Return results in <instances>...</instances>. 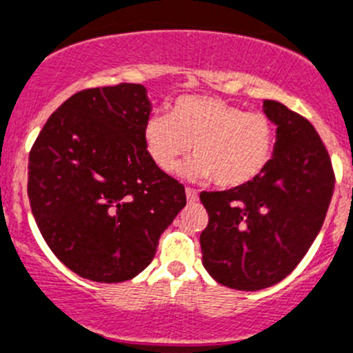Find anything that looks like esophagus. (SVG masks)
<instances>
[{"label": "esophagus", "mask_w": 353, "mask_h": 353, "mask_svg": "<svg viewBox=\"0 0 353 353\" xmlns=\"http://www.w3.org/2000/svg\"><path fill=\"white\" fill-rule=\"evenodd\" d=\"M186 200H188L190 204L196 202V200H199V193H196V190L186 188Z\"/></svg>", "instance_id": "esophagus-1"}]
</instances>
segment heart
<instances>
[{
	"mask_svg": "<svg viewBox=\"0 0 353 353\" xmlns=\"http://www.w3.org/2000/svg\"><path fill=\"white\" fill-rule=\"evenodd\" d=\"M142 135L158 169L174 170L192 145L195 157L181 169L183 176L212 177L221 188H236L259 177L271 161L276 141L268 116L244 112L209 94L177 98L169 116L148 117Z\"/></svg>",
	"mask_w": 353,
	"mask_h": 353,
	"instance_id": "b5f03b06",
	"label": "heart"
}]
</instances>
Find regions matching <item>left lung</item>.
<instances>
[{
    "instance_id": "obj_1",
    "label": "left lung",
    "mask_w": 353,
    "mask_h": 353,
    "mask_svg": "<svg viewBox=\"0 0 353 353\" xmlns=\"http://www.w3.org/2000/svg\"><path fill=\"white\" fill-rule=\"evenodd\" d=\"M263 114L276 125L265 170L243 186L200 193L209 214L202 263L236 290L287 278L319 236L334 192L331 158L313 125L274 100H263Z\"/></svg>"
}]
</instances>
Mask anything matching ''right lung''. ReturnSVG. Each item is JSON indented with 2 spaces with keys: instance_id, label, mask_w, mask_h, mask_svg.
<instances>
[{
  "instance_id": "1",
  "label": "right lung",
  "mask_w": 353,
  "mask_h": 353,
  "mask_svg": "<svg viewBox=\"0 0 353 353\" xmlns=\"http://www.w3.org/2000/svg\"><path fill=\"white\" fill-rule=\"evenodd\" d=\"M149 114L142 84L79 91L47 119L31 148L34 221L54 255L81 278H135L186 205L183 184L145 149Z\"/></svg>"
}]
</instances>
